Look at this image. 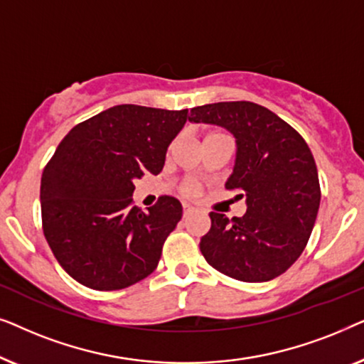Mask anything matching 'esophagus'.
<instances>
[{
  "instance_id": "obj_1",
  "label": "esophagus",
  "mask_w": 364,
  "mask_h": 364,
  "mask_svg": "<svg viewBox=\"0 0 364 364\" xmlns=\"http://www.w3.org/2000/svg\"><path fill=\"white\" fill-rule=\"evenodd\" d=\"M182 210H183V217H188L193 212V207L191 203H182Z\"/></svg>"
}]
</instances>
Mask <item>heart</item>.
<instances>
[{
	"label": "heart",
	"mask_w": 364,
	"mask_h": 364,
	"mask_svg": "<svg viewBox=\"0 0 364 364\" xmlns=\"http://www.w3.org/2000/svg\"><path fill=\"white\" fill-rule=\"evenodd\" d=\"M183 192L188 193V196H196L198 192V186L196 182H187L186 187H183Z\"/></svg>",
	"instance_id": "heart-1"
}]
</instances>
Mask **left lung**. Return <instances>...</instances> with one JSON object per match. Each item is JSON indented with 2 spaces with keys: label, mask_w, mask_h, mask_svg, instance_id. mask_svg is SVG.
<instances>
[{
  "label": "left lung",
  "mask_w": 364,
  "mask_h": 364,
  "mask_svg": "<svg viewBox=\"0 0 364 364\" xmlns=\"http://www.w3.org/2000/svg\"><path fill=\"white\" fill-rule=\"evenodd\" d=\"M191 122L225 127L237 142L225 188L242 192L247 212L228 218L210 212L200 240L208 265L240 282H270L305 250L320 208L315 159L303 137L255 102H215L191 109Z\"/></svg>",
  "instance_id": "8db88e82"
}]
</instances>
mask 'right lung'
<instances>
[{"label": "right lung", "instance_id": "1", "mask_svg": "<svg viewBox=\"0 0 364 364\" xmlns=\"http://www.w3.org/2000/svg\"><path fill=\"white\" fill-rule=\"evenodd\" d=\"M188 111L121 104L73 127L41 177L43 232L68 275L92 290H122L156 270L182 205H132L134 182L157 176Z\"/></svg>", "mask_w": 364, "mask_h": 364}]
</instances>
